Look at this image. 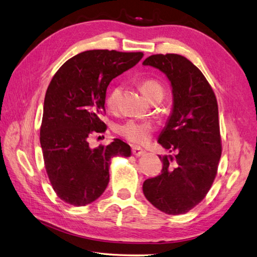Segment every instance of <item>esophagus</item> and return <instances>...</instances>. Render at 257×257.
I'll list each match as a JSON object with an SVG mask.
<instances>
[{"label":"esophagus","mask_w":257,"mask_h":257,"mask_svg":"<svg viewBox=\"0 0 257 257\" xmlns=\"http://www.w3.org/2000/svg\"><path fill=\"white\" fill-rule=\"evenodd\" d=\"M131 152L136 156H141L144 153V150L139 146H133L131 147Z\"/></svg>","instance_id":"esophagus-1"}]
</instances>
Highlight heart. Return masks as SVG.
<instances>
[{"instance_id": "obj_1", "label": "heart", "mask_w": 257, "mask_h": 257, "mask_svg": "<svg viewBox=\"0 0 257 257\" xmlns=\"http://www.w3.org/2000/svg\"><path fill=\"white\" fill-rule=\"evenodd\" d=\"M140 90L150 101L155 97H163L164 88L163 85L154 79L143 80L140 85ZM121 93V88L119 85H114L108 91L106 95V105L110 109L116 108L118 101H119ZM155 129V124L151 120H138L129 119L119 124L117 128V133L124 139L134 143H146L151 139V136Z\"/></svg>"}]
</instances>
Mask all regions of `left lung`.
Returning a JSON list of instances; mask_svg holds the SVG:
<instances>
[{
	"mask_svg": "<svg viewBox=\"0 0 257 257\" xmlns=\"http://www.w3.org/2000/svg\"><path fill=\"white\" fill-rule=\"evenodd\" d=\"M143 65L159 68L173 88L174 108L159 143L175 156H160L161 174L143 182V193L157 209L186 214L212 187L221 155L218 105L202 71L179 54H155Z\"/></svg>",
	"mask_w": 257,
	"mask_h": 257,
	"instance_id": "left-lung-1",
	"label": "left lung"
}]
</instances>
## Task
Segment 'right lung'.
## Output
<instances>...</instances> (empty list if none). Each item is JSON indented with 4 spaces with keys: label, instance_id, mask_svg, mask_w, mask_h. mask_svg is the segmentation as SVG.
I'll return each mask as SVG.
<instances>
[{
    "label": "right lung",
    "instance_id": "add662e5",
    "mask_svg": "<svg viewBox=\"0 0 257 257\" xmlns=\"http://www.w3.org/2000/svg\"><path fill=\"white\" fill-rule=\"evenodd\" d=\"M142 56V52L85 51L69 58L52 78L40 143L52 188L65 203L83 206L95 201L108 185L111 157L130 156V147L119 139L95 149L89 139L106 130L101 115L109 82Z\"/></svg>",
    "mask_w": 257,
    "mask_h": 257
}]
</instances>
